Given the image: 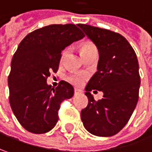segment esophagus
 <instances>
[{"instance_id":"obj_1","label":"esophagus","mask_w":152,"mask_h":152,"mask_svg":"<svg viewBox=\"0 0 152 152\" xmlns=\"http://www.w3.org/2000/svg\"><path fill=\"white\" fill-rule=\"evenodd\" d=\"M81 93H82V90L75 89V95H78V94H81Z\"/></svg>"}]
</instances>
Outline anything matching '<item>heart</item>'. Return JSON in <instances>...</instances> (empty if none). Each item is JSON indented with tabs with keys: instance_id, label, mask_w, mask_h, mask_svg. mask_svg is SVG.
<instances>
[{
	"instance_id": "1",
	"label": "heart",
	"mask_w": 152,
	"mask_h": 152,
	"mask_svg": "<svg viewBox=\"0 0 152 152\" xmlns=\"http://www.w3.org/2000/svg\"><path fill=\"white\" fill-rule=\"evenodd\" d=\"M89 49H96V47L90 43H86V44H83L82 46V48H81V52L82 51H84V50H89ZM68 53V49L64 50L62 52V58L67 55ZM86 79V75L83 74V73H74V74H71L70 76L68 77V80L74 85H76V86H80L82 85L84 81Z\"/></svg>"
}]
</instances>
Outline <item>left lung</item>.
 Segmentation results:
<instances>
[{
  "label": "left lung",
  "instance_id": "8db88e82",
  "mask_svg": "<svg viewBox=\"0 0 152 152\" xmlns=\"http://www.w3.org/2000/svg\"><path fill=\"white\" fill-rule=\"evenodd\" d=\"M78 26L99 54L97 72L85 88L89 104L81 111L82 122L92 135L111 137L125 126L138 101L137 55L129 42L117 33L86 24ZM94 89L104 93L101 100L94 101L90 93Z\"/></svg>",
  "mask_w": 152,
  "mask_h": 152
}]
</instances>
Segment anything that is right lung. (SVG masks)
<instances>
[{"instance_id": "right-lung-1", "label": "right lung", "mask_w": 152, "mask_h": 152, "mask_svg": "<svg viewBox=\"0 0 152 152\" xmlns=\"http://www.w3.org/2000/svg\"><path fill=\"white\" fill-rule=\"evenodd\" d=\"M83 37L74 24H53L29 33L19 44L8 76L9 103L25 130L42 134L56 126L60 104L73 96L74 88L65 81L54 88L47 78L57 70L62 50Z\"/></svg>"}]
</instances>
